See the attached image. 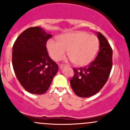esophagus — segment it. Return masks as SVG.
<instances>
[{"label": "esophagus", "instance_id": "obj_1", "mask_svg": "<svg viewBox=\"0 0 130 130\" xmlns=\"http://www.w3.org/2000/svg\"><path fill=\"white\" fill-rule=\"evenodd\" d=\"M64 67H66V66H65V65H61H61H59V66H58L59 69H62Z\"/></svg>", "mask_w": 130, "mask_h": 130}]
</instances>
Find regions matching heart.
<instances>
[{
    "mask_svg": "<svg viewBox=\"0 0 130 130\" xmlns=\"http://www.w3.org/2000/svg\"><path fill=\"white\" fill-rule=\"evenodd\" d=\"M99 48V39L84 31L68 32L57 37V42L48 40L46 49L55 61L61 60L67 51V55L76 66L89 65L96 55Z\"/></svg>",
    "mask_w": 130,
    "mask_h": 130,
    "instance_id": "b5f03b06",
    "label": "heart"
}]
</instances>
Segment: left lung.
I'll list each match as a JSON object with an SVG mask.
<instances>
[{
  "mask_svg": "<svg viewBox=\"0 0 130 130\" xmlns=\"http://www.w3.org/2000/svg\"><path fill=\"white\" fill-rule=\"evenodd\" d=\"M97 35L99 41L97 57L90 65L73 69L75 75L70 80V86L75 94L81 98L97 94L106 83L112 69V48L101 32Z\"/></svg>",
  "mask_w": 130,
  "mask_h": 130,
  "instance_id": "1",
  "label": "left lung"
}]
</instances>
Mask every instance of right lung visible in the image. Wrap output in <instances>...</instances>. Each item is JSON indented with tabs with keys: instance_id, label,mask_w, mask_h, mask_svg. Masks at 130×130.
<instances>
[{
	"instance_id": "1",
	"label": "right lung",
	"mask_w": 130,
	"mask_h": 130,
	"mask_svg": "<svg viewBox=\"0 0 130 130\" xmlns=\"http://www.w3.org/2000/svg\"><path fill=\"white\" fill-rule=\"evenodd\" d=\"M52 36L41 27H31L23 31L13 45L14 71L21 86L31 94L45 93L58 70L46 48Z\"/></svg>"
}]
</instances>
